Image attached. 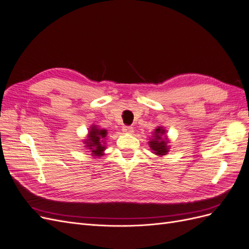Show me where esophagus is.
Segmentation results:
<instances>
[{
	"mask_svg": "<svg viewBox=\"0 0 249 249\" xmlns=\"http://www.w3.org/2000/svg\"><path fill=\"white\" fill-rule=\"evenodd\" d=\"M123 132L124 134H132L134 132V129H133V126L124 125V126H123Z\"/></svg>",
	"mask_w": 249,
	"mask_h": 249,
	"instance_id": "esophagus-1",
	"label": "esophagus"
}]
</instances>
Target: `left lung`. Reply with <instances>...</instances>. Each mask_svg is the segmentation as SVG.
I'll use <instances>...</instances> for the list:
<instances>
[{"instance_id": "left-lung-1", "label": "left lung", "mask_w": 249, "mask_h": 249, "mask_svg": "<svg viewBox=\"0 0 249 249\" xmlns=\"http://www.w3.org/2000/svg\"><path fill=\"white\" fill-rule=\"evenodd\" d=\"M169 143L170 141L166 135V130L162 125H158L153 132L152 139H149L148 141V145L150 149H152L153 154L163 157L167 155L169 152Z\"/></svg>"}]
</instances>
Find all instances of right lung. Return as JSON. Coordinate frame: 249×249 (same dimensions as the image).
I'll use <instances>...</instances> for the list:
<instances>
[{"label":"right lung","instance_id":"obj_1","mask_svg":"<svg viewBox=\"0 0 249 249\" xmlns=\"http://www.w3.org/2000/svg\"><path fill=\"white\" fill-rule=\"evenodd\" d=\"M108 131L101 129L96 124L90 125L87 137L83 140L86 149L91 154L93 158H100L104 156L106 150V141H107Z\"/></svg>","mask_w":249,"mask_h":249}]
</instances>
